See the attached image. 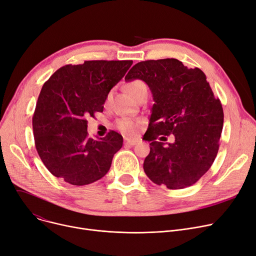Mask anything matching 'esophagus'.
<instances>
[{
  "label": "esophagus",
  "instance_id": "1",
  "mask_svg": "<svg viewBox=\"0 0 256 256\" xmlns=\"http://www.w3.org/2000/svg\"><path fill=\"white\" fill-rule=\"evenodd\" d=\"M139 142L138 139H130V138H126L124 139V144L128 145V146H134L136 145Z\"/></svg>",
  "mask_w": 256,
  "mask_h": 256
}]
</instances>
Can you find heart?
<instances>
[{"label":"heart","instance_id":"obj_1","mask_svg":"<svg viewBox=\"0 0 256 256\" xmlns=\"http://www.w3.org/2000/svg\"><path fill=\"white\" fill-rule=\"evenodd\" d=\"M143 88H146V85L140 80H134L126 85V90L132 98H135L138 94V92ZM117 126L121 132L128 134V135H132V134L136 132L138 128V121L128 119V118H124L118 121Z\"/></svg>","mask_w":256,"mask_h":256}]
</instances>
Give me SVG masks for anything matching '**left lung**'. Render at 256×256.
I'll return each mask as SVG.
<instances>
[{"mask_svg": "<svg viewBox=\"0 0 256 256\" xmlns=\"http://www.w3.org/2000/svg\"><path fill=\"white\" fill-rule=\"evenodd\" d=\"M124 80H142L154 100L143 137L150 142L143 164L146 176L170 190L194 184L216 158L224 119L221 102L214 98L206 74L168 58L139 62ZM170 133L174 142L166 146L162 141Z\"/></svg>", "mask_w": 256, "mask_h": 256, "instance_id": "1", "label": "left lung"}]
</instances>
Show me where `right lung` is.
Masks as SVG:
<instances>
[{
	"instance_id": "add662e5",
	"label": "right lung",
	"mask_w": 256,
	"mask_h": 256,
	"mask_svg": "<svg viewBox=\"0 0 256 256\" xmlns=\"http://www.w3.org/2000/svg\"><path fill=\"white\" fill-rule=\"evenodd\" d=\"M132 64V60L70 64L44 83L32 124L37 152L52 176L84 186L109 171L124 138L114 130L104 138H89L86 118L102 112L108 94Z\"/></svg>"
}]
</instances>
